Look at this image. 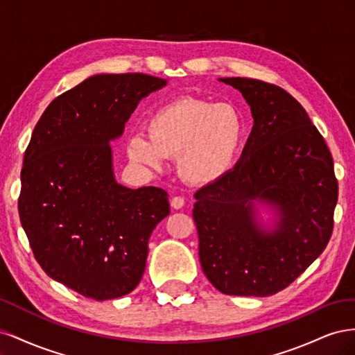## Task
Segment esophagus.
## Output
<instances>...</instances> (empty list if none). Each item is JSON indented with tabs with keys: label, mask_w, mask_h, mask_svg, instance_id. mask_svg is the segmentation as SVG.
I'll return each mask as SVG.
<instances>
[{
	"label": "esophagus",
	"mask_w": 355,
	"mask_h": 355,
	"mask_svg": "<svg viewBox=\"0 0 355 355\" xmlns=\"http://www.w3.org/2000/svg\"><path fill=\"white\" fill-rule=\"evenodd\" d=\"M170 204H171V207L173 209H176V210H179V209H182L185 206V200H184V197H173L171 198V201H170Z\"/></svg>",
	"instance_id": "esophagus-1"
}]
</instances>
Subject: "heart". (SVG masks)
Listing matches in <instances>:
<instances>
[{
    "instance_id": "heart-1",
    "label": "heart",
    "mask_w": 355,
    "mask_h": 355,
    "mask_svg": "<svg viewBox=\"0 0 355 355\" xmlns=\"http://www.w3.org/2000/svg\"><path fill=\"white\" fill-rule=\"evenodd\" d=\"M145 130L146 136L128 137L127 157L154 170L178 157L180 178L192 185H209L227 175L244 139L235 106L191 96L159 106L148 116Z\"/></svg>"
}]
</instances>
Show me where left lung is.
Instances as JSON below:
<instances>
[{"label": "left lung", "mask_w": 355, "mask_h": 355, "mask_svg": "<svg viewBox=\"0 0 355 355\" xmlns=\"http://www.w3.org/2000/svg\"><path fill=\"white\" fill-rule=\"evenodd\" d=\"M219 81L244 96L253 128L235 167L194 196L200 262L225 295L271 296L292 284L331 237L333 158L292 94L253 78ZM254 202L277 211L274 229L257 225Z\"/></svg>", "instance_id": "left-lung-1"}]
</instances>
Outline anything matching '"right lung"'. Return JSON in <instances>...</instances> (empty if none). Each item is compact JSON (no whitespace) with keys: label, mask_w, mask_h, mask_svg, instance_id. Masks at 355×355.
Here are the masks:
<instances>
[{"label":"right lung","mask_w":355,"mask_h":355,"mask_svg":"<svg viewBox=\"0 0 355 355\" xmlns=\"http://www.w3.org/2000/svg\"><path fill=\"white\" fill-rule=\"evenodd\" d=\"M167 84L146 73H101L41 115L20 173V223L49 277L85 297H121L141 282L148 240L170 213L167 192L116 184L110 141L139 101Z\"/></svg>","instance_id":"obj_1"}]
</instances>
